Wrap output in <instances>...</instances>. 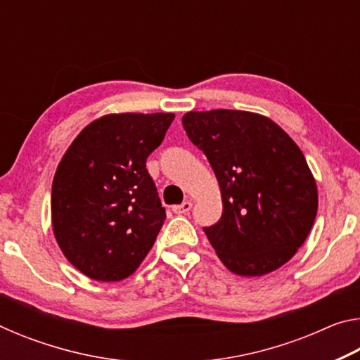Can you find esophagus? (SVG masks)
Listing matches in <instances>:
<instances>
[{
	"mask_svg": "<svg viewBox=\"0 0 360 360\" xmlns=\"http://www.w3.org/2000/svg\"><path fill=\"white\" fill-rule=\"evenodd\" d=\"M191 208H192V203L191 202H184V203H181V205H174L173 206V212H174V214H186V212L191 211Z\"/></svg>",
	"mask_w": 360,
	"mask_h": 360,
	"instance_id": "1",
	"label": "esophagus"
}]
</instances>
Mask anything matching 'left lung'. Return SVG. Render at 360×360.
<instances>
[{
	"label": "left lung",
	"mask_w": 360,
	"mask_h": 360,
	"mask_svg": "<svg viewBox=\"0 0 360 360\" xmlns=\"http://www.w3.org/2000/svg\"><path fill=\"white\" fill-rule=\"evenodd\" d=\"M182 127L221 187L222 216L203 230L222 264L241 276L283 266L318 212V188L300 148L275 122L246 111H191Z\"/></svg>",
	"instance_id": "left-lung-1"
}]
</instances>
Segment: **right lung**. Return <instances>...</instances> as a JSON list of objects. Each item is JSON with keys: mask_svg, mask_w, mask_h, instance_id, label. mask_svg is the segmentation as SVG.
<instances>
[{"mask_svg": "<svg viewBox=\"0 0 360 360\" xmlns=\"http://www.w3.org/2000/svg\"><path fill=\"white\" fill-rule=\"evenodd\" d=\"M174 114H109L79 133L52 182L60 249L96 281L130 276L154 246L167 214L146 168Z\"/></svg>", "mask_w": 360, "mask_h": 360, "instance_id": "obj_1", "label": "right lung"}]
</instances>
